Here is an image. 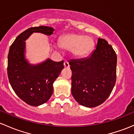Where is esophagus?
Instances as JSON below:
<instances>
[{
  "label": "esophagus",
  "mask_w": 134,
  "mask_h": 134,
  "mask_svg": "<svg viewBox=\"0 0 134 134\" xmlns=\"http://www.w3.org/2000/svg\"><path fill=\"white\" fill-rule=\"evenodd\" d=\"M63 65H64V67H65V68H69V67H70L69 64V62L67 61V60H65V61L64 62V63H63Z\"/></svg>",
  "instance_id": "1"
}]
</instances>
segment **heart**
I'll use <instances>...</instances> for the list:
<instances>
[{"mask_svg":"<svg viewBox=\"0 0 134 134\" xmlns=\"http://www.w3.org/2000/svg\"><path fill=\"white\" fill-rule=\"evenodd\" d=\"M58 45L62 49L72 51L73 54L78 57L88 55L94 47L92 39L88 36L75 33H69L60 37Z\"/></svg>","mask_w":134,"mask_h":134,"instance_id":"1","label":"heart"}]
</instances>
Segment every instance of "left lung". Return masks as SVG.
Returning <instances> with one entry per match:
<instances>
[{
  "mask_svg": "<svg viewBox=\"0 0 134 134\" xmlns=\"http://www.w3.org/2000/svg\"><path fill=\"white\" fill-rule=\"evenodd\" d=\"M71 92L78 103L95 107L109 97L116 81L117 55L112 46L98 38L96 49L88 57L69 62Z\"/></svg>",
  "mask_w": 134,
  "mask_h": 134,
  "instance_id": "obj_1",
  "label": "left lung"
}]
</instances>
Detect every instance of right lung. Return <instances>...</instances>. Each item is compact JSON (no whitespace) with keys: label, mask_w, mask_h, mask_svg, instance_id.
I'll use <instances>...</instances> for the list:
<instances>
[{"label":"right lung","mask_w":134,"mask_h":134,"mask_svg":"<svg viewBox=\"0 0 134 134\" xmlns=\"http://www.w3.org/2000/svg\"><path fill=\"white\" fill-rule=\"evenodd\" d=\"M54 29L47 26L30 27L20 33L9 48L8 76L15 94L27 104L39 106L49 100L53 92V84L64 68L63 60L55 62L50 59L32 65L24 58L25 41L34 32L51 35Z\"/></svg>","instance_id":"obj_1"}]
</instances>
